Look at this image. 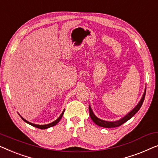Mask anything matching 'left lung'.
I'll return each instance as SVG.
<instances>
[{"label": "left lung", "instance_id": "8db88e82", "mask_svg": "<svg viewBox=\"0 0 158 158\" xmlns=\"http://www.w3.org/2000/svg\"><path fill=\"white\" fill-rule=\"evenodd\" d=\"M145 92H146V87L145 89V92H144V93H143V97H142L141 99L138 102V104H137V105L130 111V112H128L127 114L126 115H124L123 117H122L121 119H118V120L105 121V120H103V119L98 118V117H97L96 115L94 114V112H93V111L92 110V108H91L90 105H89V115H90L91 119H92V121L94 122L95 124H97V125H99V127H102L112 128V127H117L120 126L123 123H126L127 121H128L130 118H132V117L134 116V115L136 114L137 112H138L139 110L141 107L142 104H143V103L144 99H145Z\"/></svg>", "mask_w": 158, "mask_h": 158}]
</instances>
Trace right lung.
Listing matches in <instances>:
<instances>
[{"label":"right lung","mask_w":158,"mask_h":158,"mask_svg":"<svg viewBox=\"0 0 158 158\" xmlns=\"http://www.w3.org/2000/svg\"><path fill=\"white\" fill-rule=\"evenodd\" d=\"M64 110L63 112H62L61 114H60V116H59V117H58V118L56 119V120L54 121V122H53V123H52L46 124H34V123H30V122H28V121L26 120V119H24L23 117H21V114H19L20 115V117H21V119H23V120L24 122H25V123L29 124H31V126L35 127H36V128L41 129V130H45V129L52 127L56 125V124L60 121V119H61V117H62V116H63V114H64Z\"/></svg>","instance_id":"obj_1"}]
</instances>
